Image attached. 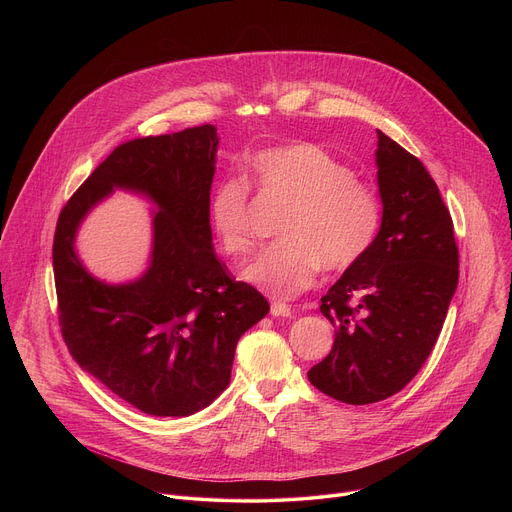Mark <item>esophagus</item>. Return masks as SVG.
<instances>
[{
  "label": "esophagus",
  "mask_w": 512,
  "mask_h": 512,
  "mask_svg": "<svg viewBox=\"0 0 512 512\" xmlns=\"http://www.w3.org/2000/svg\"><path fill=\"white\" fill-rule=\"evenodd\" d=\"M271 316L287 318V316H291V306L281 304V302H271Z\"/></svg>",
  "instance_id": "obj_1"
}]
</instances>
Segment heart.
Listing matches in <instances>:
<instances>
[{
    "mask_svg": "<svg viewBox=\"0 0 512 512\" xmlns=\"http://www.w3.org/2000/svg\"><path fill=\"white\" fill-rule=\"evenodd\" d=\"M249 170L265 196L291 202L279 225L283 241L265 249L245 277L277 298L308 289L320 269L342 273L375 245L381 200L352 170L314 143L294 141L257 152ZM208 225L227 257L253 253L251 190L239 178L218 182L208 196Z\"/></svg>",
    "mask_w": 512,
    "mask_h": 512,
    "instance_id": "1",
    "label": "heart"
}]
</instances>
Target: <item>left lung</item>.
<instances>
[{
    "label": "left lung",
    "mask_w": 512,
    "mask_h": 512,
    "mask_svg": "<svg viewBox=\"0 0 512 512\" xmlns=\"http://www.w3.org/2000/svg\"><path fill=\"white\" fill-rule=\"evenodd\" d=\"M379 133L383 223L371 251L328 289L330 354L308 371L324 395L369 405L399 393L423 367L458 287L448 206L425 166Z\"/></svg>",
    "instance_id": "left-lung-1"
}]
</instances>
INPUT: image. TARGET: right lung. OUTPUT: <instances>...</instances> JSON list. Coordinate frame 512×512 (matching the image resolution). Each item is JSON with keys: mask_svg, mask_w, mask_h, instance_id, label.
I'll use <instances>...</instances> for the list:
<instances>
[{"mask_svg": "<svg viewBox=\"0 0 512 512\" xmlns=\"http://www.w3.org/2000/svg\"><path fill=\"white\" fill-rule=\"evenodd\" d=\"M216 145L210 123L129 139L70 196L56 223L62 338L81 369L148 415L182 417L210 405L231 381L239 338L269 312L212 249ZM113 187L148 193L161 206L151 269L127 286L95 280L71 247L84 214Z\"/></svg>", "mask_w": 512, "mask_h": 512, "instance_id": "obj_1", "label": "right lung"}]
</instances>
